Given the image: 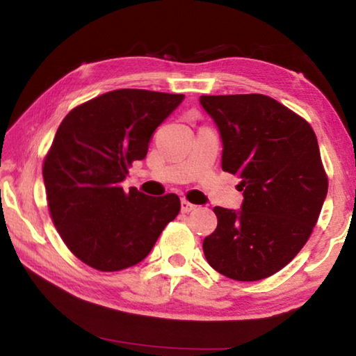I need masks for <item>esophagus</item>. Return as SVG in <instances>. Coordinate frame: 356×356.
<instances>
[{
    "mask_svg": "<svg viewBox=\"0 0 356 356\" xmlns=\"http://www.w3.org/2000/svg\"><path fill=\"white\" fill-rule=\"evenodd\" d=\"M195 209H196L195 204H191V202H188L186 200L180 201V210H182V213H190V212H193V210H195Z\"/></svg>",
    "mask_w": 356,
    "mask_h": 356,
    "instance_id": "1",
    "label": "esophagus"
}]
</instances>
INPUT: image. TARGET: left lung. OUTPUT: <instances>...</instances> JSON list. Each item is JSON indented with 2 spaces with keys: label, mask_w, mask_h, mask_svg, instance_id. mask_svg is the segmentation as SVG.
<instances>
[{
  "label": "left lung",
  "mask_w": 356,
  "mask_h": 356,
  "mask_svg": "<svg viewBox=\"0 0 356 356\" xmlns=\"http://www.w3.org/2000/svg\"><path fill=\"white\" fill-rule=\"evenodd\" d=\"M218 127L222 171L242 179L240 210L215 207L204 238L210 267L236 281L280 272L303 248L328 191L317 138L303 118L262 94L201 95Z\"/></svg>",
  "instance_id": "left-lung-1"
}]
</instances>
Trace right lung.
Returning a JSON list of instances; mask_svg holds the SVG:
<instances>
[{
	"instance_id": "obj_1",
	"label": "right lung",
	"mask_w": 356,
	"mask_h": 356,
	"mask_svg": "<svg viewBox=\"0 0 356 356\" xmlns=\"http://www.w3.org/2000/svg\"><path fill=\"white\" fill-rule=\"evenodd\" d=\"M184 99L118 89L74 108L59 125L42 170L48 209L64 243L89 267L118 272L141 262L177 216V195L147 196L120 184Z\"/></svg>"
}]
</instances>
